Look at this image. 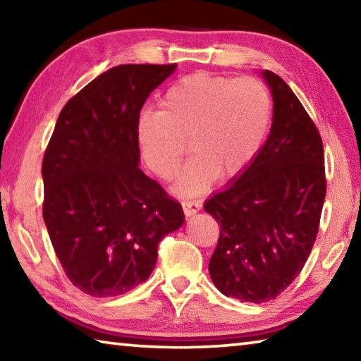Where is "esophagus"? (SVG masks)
<instances>
[{
	"instance_id": "1",
	"label": "esophagus",
	"mask_w": 361,
	"mask_h": 361,
	"mask_svg": "<svg viewBox=\"0 0 361 361\" xmlns=\"http://www.w3.org/2000/svg\"><path fill=\"white\" fill-rule=\"evenodd\" d=\"M181 207H183V212H185V215L191 216L194 213H197L202 205H200V202H195V200H183Z\"/></svg>"
}]
</instances>
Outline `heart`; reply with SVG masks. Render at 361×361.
<instances>
[{
  "mask_svg": "<svg viewBox=\"0 0 361 361\" xmlns=\"http://www.w3.org/2000/svg\"><path fill=\"white\" fill-rule=\"evenodd\" d=\"M267 85L256 78L192 73L167 89L161 111L137 119V143L145 166L161 180L178 173L186 143L194 151L176 191H205L218 173L235 176L261 149L272 121Z\"/></svg>",
  "mask_w": 361,
  "mask_h": 361,
  "instance_id": "1",
  "label": "heart"
}]
</instances>
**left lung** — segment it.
I'll use <instances>...</instances> for the list:
<instances>
[{
    "label": "left lung",
    "instance_id": "obj_1",
    "mask_svg": "<svg viewBox=\"0 0 361 361\" xmlns=\"http://www.w3.org/2000/svg\"><path fill=\"white\" fill-rule=\"evenodd\" d=\"M261 75L274 100L271 133L250 166L204 205L219 224L213 283L256 304L277 298L302 271L326 195L319 129L282 78Z\"/></svg>",
    "mask_w": 361,
    "mask_h": 361
}]
</instances>
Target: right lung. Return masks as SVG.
Masks as SVG:
<instances>
[{
	"mask_svg": "<svg viewBox=\"0 0 361 361\" xmlns=\"http://www.w3.org/2000/svg\"><path fill=\"white\" fill-rule=\"evenodd\" d=\"M172 65H119L68 100L42 159V216L66 277L119 296L148 280L181 205L138 169L137 119Z\"/></svg>",
	"mask_w": 361,
	"mask_h": 361,
	"instance_id": "right-lung-1",
	"label": "right lung"
}]
</instances>
